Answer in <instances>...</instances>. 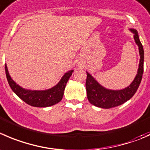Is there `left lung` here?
I'll list each match as a JSON object with an SVG mask.
<instances>
[{
    "instance_id": "left-lung-1",
    "label": "left lung",
    "mask_w": 150,
    "mask_h": 150,
    "mask_svg": "<svg viewBox=\"0 0 150 150\" xmlns=\"http://www.w3.org/2000/svg\"><path fill=\"white\" fill-rule=\"evenodd\" d=\"M129 30L133 33L135 42L139 47L140 61L137 74L130 86L120 90H112L100 85L91 74L86 72V88L87 98L89 103L94 106L108 109L120 105L134 95L140 85L144 72V48L139 40L137 30L133 28H130Z\"/></svg>"
}]
</instances>
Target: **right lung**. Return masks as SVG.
<instances>
[{"mask_svg":"<svg viewBox=\"0 0 150 150\" xmlns=\"http://www.w3.org/2000/svg\"><path fill=\"white\" fill-rule=\"evenodd\" d=\"M5 71L10 87L22 100L33 107L45 108L53 105L62 100L67 83L74 70L71 69L67 72L56 86L46 90H30L23 88L11 78L6 64H5Z\"/></svg>","mask_w":150,"mask_h":150,"instance_id":"add662e5","label":"right lung"}]
</instances>
